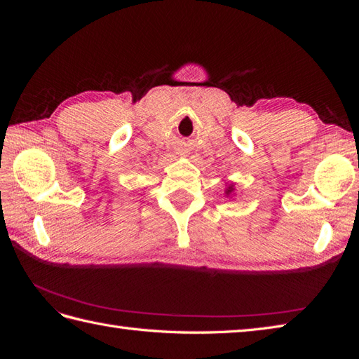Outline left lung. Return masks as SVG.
I'll return each mask as SVG.
<instances>
[{
  "instance_id": "1",
  "label": "left lung",
  "mask_w": 359,
  "mask_h": 359,
  "mask_svg": "<svg viewBox=\"0 0 359 359\" xmlns=\"http://www.w3.org/2000/svg\"><path fill=\"white\" fill-rule=\"evenodd\" d=\"M233 191H235V189H233V186H232V184H231V186L226 189V191H224V193H226V196H229V194H232Z\"/></svg>"
}]
</instances>
